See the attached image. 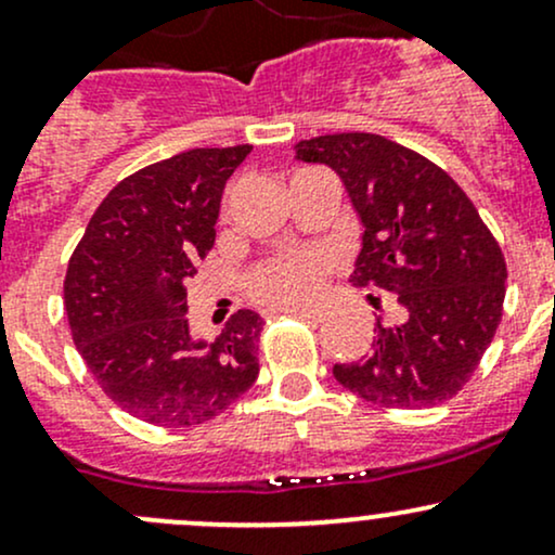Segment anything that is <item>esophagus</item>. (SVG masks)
I'll return each instance as SVG.
<instances>
[{"instance_id":"obj_1","label":"esophagus","mask_w":555,"mask_h":555,"mask_svg":"<svg viewBox=\"0 0 555 555\" xmlns=\"http://www.w3.org/2000/svg\"><path fill=\"white\" fill-rule=\"evenodd\" d=\"M292 315H297L299 318V321H308V323H315V326H318V323H323V321H326V313H323V310H310V308H295V310H292Z\"/></svg>"}]
</instances>
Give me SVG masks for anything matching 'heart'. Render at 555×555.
<instances>
[{"label":"heart","instance_id":"heart-1","mask_svg":"<svg viewBox=\"0 0 555 555\" xmlns=\"http://www.w3.org/2000/svg\"><path fill=\"white\" fill-rule=\"evenodd\" d=\"M328 266L331 258L318 250L271 258L253 273V292L260 299L276 305L305 302L321 289L323 273L328 271Z\"/></svg>","mask_w":555,"mask_h":555}]
</instances>
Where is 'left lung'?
I'll return each mask as SVG.
<instances>
[{
  "label": "left lung",
  "mask_w": 555,
  "mask_h": 555,
  "mask_svg": "<svg viewBox=\"0 0 555 555\" xmlns=\"http://www.w3.org/2000/svg\"><path fill=\"white\" fill-rule=\"evenodd\" d=\"M295 158L336 171L362 224L349 282L391 292L397 321L378 318L373 352L334 365L358 397L425 410L462 391L493 341L506 263L464 190L415 151L373 135L299 140ZM375 305V297L367 295Z\"/></svg>",
  "instance_id": "1"
}]
</instances>
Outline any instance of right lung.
Masks as SVG:
<instances>
[{"instance_id": "obj_1", "label": "right lung", "mask_w": 555, "mask_h": 555, "mask_svg": "<svg viewBox=\"0 0 555 555\" xmlns=\"http://www.w3.org/2000/svg\"><path fill=\"white\" fill-rule=\"evenodd\" d=\"M250 151L193 149L125 177L69 258L75 347L106 397L145 423H206L258 378L263 318L237 310L214 339L184 318V282L214 247L224 184Z\"/></svg>"}]
</instances>
